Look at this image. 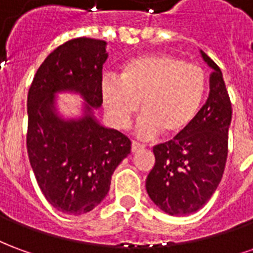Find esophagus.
<instances>
[{
	"instance_id": "1",
	"label": "esophagus",
	"mask_w": 253,
	"mask_h": 253,
	"mask_svg": "<svg viewBox=\"0 0 253 253\" xmlns=\"http://www.w3.org/2000/svg\"><path fill=\"white\" fill-rule=\"evenodd\" d=\"M142 149H145V145L137 142V141H132L131 152H138V150H142Z\"/></svg>"
}]
</instances>
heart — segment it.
I'll return each instance as SVG.
<instances>
[{
    "label": "heart",
    "mask_w": 253,
    "mask_h": 253,
    "mask_svg": "<svg viewBox=\"0 0 253 253\" xmlns=\"http://www.w3.org/2000/svg\"><path fill=\"white\" fill-rule=\"evenodd\" d=\"M206 90L207 74L201 65L157 52L127 61L121 81L105 78L101 99L118 128L130 125L141 104L138 135L148 138L164 131L167 137H176L194 123Z\"/></svg>",
    "instance_id": "heart-1"
}]
</instances>
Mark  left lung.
<instances>
[{
    "mask_svg": "<svg viewBox=\"0 0 253 253\" xmlns=\"http://www.w3.org/2000/svg\"><path fill=\"white\" fill-rule=\"evenodd\" d=\"M201 52L212 69L209 97L187 131L154 146L156 164L146 179L150 199L170 215L192 214L205 206L222 179L228 159L232 103L221 69Z\"/></svg>",
    "mask_w": 253,
    "mask_h": 253,
    "instance_id": "1",
    "label": "left lung"
}]
</instances>
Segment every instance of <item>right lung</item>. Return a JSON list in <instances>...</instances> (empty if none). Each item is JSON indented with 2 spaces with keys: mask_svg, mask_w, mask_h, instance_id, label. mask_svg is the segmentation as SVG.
Returning <instances> with one entry per match:
<instances>
[{
  "mask_svg": "<svg viewBox=\"0 0 253 253\" xmlns=\"http://www.w3.org/2000/svg\"><path fill=\"white\" fill-rule=\"evenodd\" d=\"M105 44L90 38L67 41L44 59L28 90V159L44 198L65 214L93 210L131 150L128 137L99 125L92 111L103 103ZM61 90L83 94L89 105L81 120L63 121L56 115L53 93Z\"/></svg>",
  "mask_w": 253,
  "mask_h": 253,
  "instance_id": "right-lung-1",
  "label": "right lung"
}]
</instances>
